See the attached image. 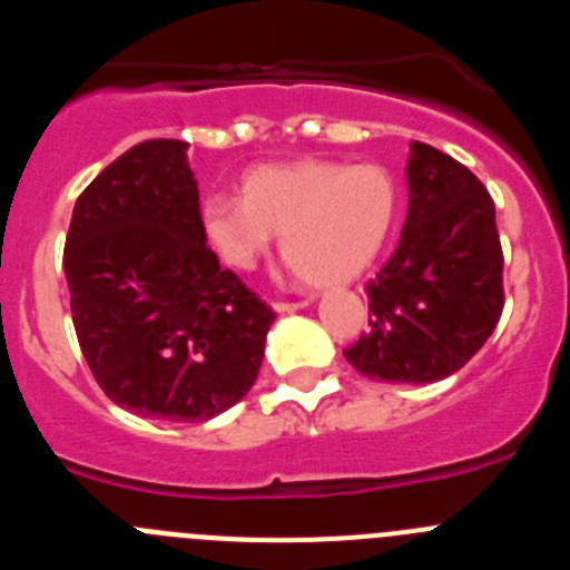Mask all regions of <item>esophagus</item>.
<instances>
[{"instance_id":"obj_1","label":"esophagus","mask_w":570,"mask_h":570,"mask_svg":"<svg viewBox=\"0 0 570 570\" xmlns=\"http://www.w3.org/2000/svg\"><path fill=\"white\" fill-rule=\"evenodd\" d=\"M311 302H314V296H308V299H299V302H274V311L276 314H291V311H302L308 308Z\"/></svg>"}]
</instances>
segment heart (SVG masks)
<instances>
[{"label": "heart", "mask_w": 570, "mask_h": 570, "mask_svg": "<svg viewBox=\"0 0 570 570\" xmlns=\"http://www.w3.org/2000/svg\"><path fill=\"white\" fill-rule=\"evenodd\" d=\"M396 185L382 165L325 159L265 165L245 176L242 196L210 194L203 225L216 254L250 271L282 236V256L314 288L371 268L394 228Z\"/></svg>", "instance_id": "1"}]
</instances>
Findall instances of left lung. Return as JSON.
I'll list each match as a JSON object with an SVG mask.
<instances>
[{"mask_svg":"<svg viewBox=\"0 0 570 570\" xmlns=\"http://www.w3.org/2000/svg\"><path fill=\"white\" fill-rule=\"evenodd\" d=\"M400 245L367 282V331L345 360L367 380L425 382L456 374L500 322L502 245L485 185L425 142L407 156Z\"/></svg>","mask_w":570,"mask_h":570,"instance_id":"left-lung-1","label":"left lung"}]
</instances>
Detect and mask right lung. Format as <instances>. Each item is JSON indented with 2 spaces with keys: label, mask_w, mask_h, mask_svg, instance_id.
I'll use <instances>...</instances> for the list:
<instances>
[{
  "label": "right lung",
  "mask_w": 570,
  "mask_h": 570,
  "mask_svg": "<svg viewBox=\"0 0 570 570\" xmlns=\"http://www.w3.org/2000/svg\"><path fill=\"white\" fill-rule=\"evenodd\" d=\"M62 265L110 402L205 422L248 394L276 314L208 248L188 142L148 139L114 159L73 205Z\"/></svg>",
  "instance_id": "obj_1"
}]
</instances>
